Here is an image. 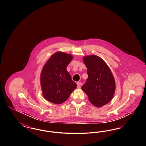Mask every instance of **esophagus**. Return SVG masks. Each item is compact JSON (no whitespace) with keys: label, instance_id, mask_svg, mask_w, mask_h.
Segmentation results:
<instances>
[{"label":"esophagus","instance_id":"34e87169","mask_svg":"<svg viewBox=\"0 0 146 146\" xmlns=\"http://www.w3.org/2000/svg\"><path fill=\"white\" fill-rule=\"evenodd\" d=\"M76 84H77V87H78V88H80L81 87V86H82V84L80 83L79 82H78L76 83Z\"/></svg>","mask_w":146,"mask_h":146}]
</instances>
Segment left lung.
<instances>
[{
	"label": "left lung",
	"instance_id": "8db88e82",
	"mask_svg": "<svg viewBox=\"0 0 146 146\" xmlns=\"http://www.w3.org/2000/svg\"><path fill=\"white\" fill-rule=\"evenodd\" d=\"M83 60L88 78L81 88L94 106H103L110 101L115 94L113 76L106 63L97 56H86Z\"/></svg>",
	"mask_w": 146,
	"mask_h": 146
}]
</instances>
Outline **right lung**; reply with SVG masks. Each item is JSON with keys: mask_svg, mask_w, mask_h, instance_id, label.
<instances>
[{"mask_svg": "<svg viewBox=\"0 0 146 146\" xmlns=\"http://www.w3.org/2000/svg\"><path fill=\"white\" fill-rule=\"evenodd\" d=\"M71 54L58 52L45 64L40 74L43 95L49 102L59 104L65 102L77 85L66 67L72 60Z\"/></svg>", "mask_w": 146, "mask_h": 146, "instance_id": "obj_1", "label": "right lung"}]
</instances>
